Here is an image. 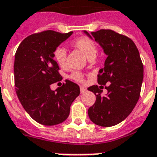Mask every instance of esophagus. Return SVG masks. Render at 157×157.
Here are the masks:
<instances>
[{"label": "esophagus", "mask_w": 157, "mask_h": 157, "mask_svg": "<svg viewBox=\"0 0 157 157\" xmlns=\"http://www.w3.org/2000/svg\"><path fill=\"white\" fill-rule=\"evenodd\" d=\"M87 90L86 87H80V92H81V93H84V92H87Z\"/></svg>", "instance_id": "obj_1"}]
</instances>
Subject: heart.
<instances>
[{
	"label": "heart",
	"mask_w": 157,
	"mask_h": 157,
	"mask_svg": "<svg viewBox=\"0 0 157 157\" xmlns=\"http://www.w3.org/2000/svg\"><path fill=\"white\" fill-rule=\"evenodd\" d=\"M72 46L82 52L89 59H93L97 55L98 48L97 45L92 39L86 37H80L72 42ZM66 51L63 47H57L53 52V57L57 64L60 67L64 68L66 65ZM71 78L78 82H82L83 77L81 73L74 71L70 75Z\"/></svg>",
	"instance_id": "1"
}]
</instances>
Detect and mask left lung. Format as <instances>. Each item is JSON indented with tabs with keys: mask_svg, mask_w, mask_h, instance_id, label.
<instances>
[{
	"mask_svg": "<svg viewBox=\"0 0 157 157\" xmlns=\"http://www.w3.org/2000/svg\"><path fill=\"white\" fill-rule=\"evenodd\" d=\"M84 33L99 43L107 58L99 70L98 82L87 88L96 95L94 105L88 109L90 120L102 127L122 122L132 112L140 96L143 80V65L134 42L124 35L110 29ZM109 86L105 96L101 95L103 85Z\"/></svg>",
	"mask_w": 157,
	"mask_h": 157,
	"instance_id": "8db88e82",
	"label": "left lung"
}]
</instances>
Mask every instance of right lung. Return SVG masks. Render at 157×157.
<instances>
[{
  "instance_id": "1",
  "label": "right lung",
  "mask_w": 157,
  "mask_h": 157,
  "mask_svg": "<svg viewBox=\"0 0 157 157\" xmlns=\"http://www.w3.org/2000/svg\"><path fill=\"white\" fill-rule=\"evenodd\" d=\"M47 30L27 37L19 44L14 64V85L26 112L41 124L56 125L70 115V105L79 95L78 85L65 80L52 91L51 84L61 81L53 52L72 35Z\"/></svg>"
}]
</instances>
